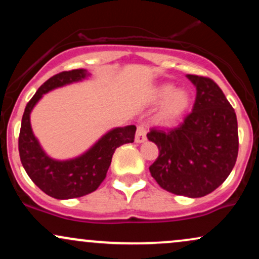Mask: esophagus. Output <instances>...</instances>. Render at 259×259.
<instances>
[{"instance_id": "34e87169", "label": "esophagus", "mask_w": 259, "mask_h": 259, "mask_svg": "<svg viewBox=\"0 0 259 259\" xmlns=\"http://www.w3.org/2000/svg\"><path fill=\"white\" fill-rule=\"evenodd\" d=\"M146 134H147V127L145 124H139L136 127V135H135V141L136 142H144L146 140Z\"/></svg>"}]
</instances>
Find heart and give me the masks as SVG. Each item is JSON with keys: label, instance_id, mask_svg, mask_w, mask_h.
Here are the masks:
<instances>
[{"label": "heart", "instance_id": "obj_1", "mask_svg": "<svg viewBox=\"0 0 259 259\" xmlns=\"http://www.w3.org/2000/svg\"><path fill=\"white\" fill-rule=\"evenodd\" d=\"M174 91V86L170 84L162 85L154 91V99L157 101L165 100L164 106L162 109V118L164 120H171L179 117L186 111V108L190 105V96L186 91L179 90Z\"/></svg>", "mask_w": 259, "mask_h": 259}]
</instances>
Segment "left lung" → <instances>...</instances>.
Listing matches in <instances>:
<instances>
[{
    "label": "left lung",
    "mask_w": 259,
    "mask_h": 259,
    "mask_svg": "<svg viewBox=\"0 0 259 259\" xmlns=\"http://www.w3.org/2000/svg\"><path fill=\"white\" fill-rule=\"evenodd\" d=\"M196 86L192 112L169 130L152 127L147 139L159 150L150 173L174 195L202 197L214 191L233 170L239 153L234 108L210 78L189 74Z\"/></svg>",
    "instance_id": "1"
}]
</instances>
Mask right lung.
<instances>
[{
  "instance_id": "1",
  "label": "right lung",
  "mask_w": 259,
  "mask_h": 259,
  "mask_svg": "<svg viewBox=\"0 0 259 259\" xmlns=\"http://www.w3.org/2000/svg\"><path fill=\"white\" fill-rule=\"evenodd\" d=\"M85 69L61 72L38 88L25 107L22 118L18 148L20 162L26 174L38 189L57 200L76 198L94 192L105 180L115 148L132 144L135 139V125L117 127L107 133L88 152L70 160L50 158L38 145L30 126V112L44 94L65 84L86 78Z\"/></svg>"
}]
</instances>
